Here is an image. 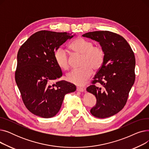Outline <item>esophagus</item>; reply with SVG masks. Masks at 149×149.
Wrapping results in <instances>:
<instances>
[{
  "instance_id": "34e87169",
  "label": "esophagus",
  "mask_w": 149,
  "mask_h": 149,
  "mask_svg": "<svg viewBox=\"0 0 149 149\" xmlns=\"http://www.w3.org/2000/svg\"><path fill=\"white\" fill-rule=\"evenodd\" d=\"M77 91H79V92H84L85 91V89L83 88H80V87H77Z\"/></svg>"
}]
</instances>
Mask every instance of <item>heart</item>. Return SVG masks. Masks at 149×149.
<instances>
[{"label":"heart","instance_id":"1","mask_svg":"<svg viewBox=\"0 0 149 149\" xmlns=\"http://www.w3.org/2000/svg\"><path fill=\"white\" fill-rule=\"evenodd\" d=\"M70 49L74 52L81 55L80 69L69 72L66 79L68 81L82 86L91 76L93 69L97 70L102 67L105 60V51L101 46H93V43L83 37H78L70 44ZM54 59L59 68L66 70L69 67V57L66 51L59 47L54 52Z\"/></svg>","mask_w":149,"mask_h":149}]
</instances>
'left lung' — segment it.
<instances>
[{
    "mask_svg": "<svg viewBox=\"0 0 149 149\" xmlns=\"http://www.w3.org/2000/svg\"><path fill=\"white\" fill-rule=\"evenodd\" d=\"M82 36L99 42L105 51L104 63L86 91L97 98V104L91 110L92 115L107 118L119 112L126 104L135 80V55L127 42L116 33L98 31Z\"/></svg>",
    "mask_w": 149,
    "mask_h": 149,
    "instance_id": "8db88e82",
    "label": "left lung"
}]
</instances>
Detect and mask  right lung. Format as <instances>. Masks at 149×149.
<instances>
[{"label": "right lung", "instance_id": "obj_1", "mask_svg": "<svg viewBox=\"0 0 149 149\" xmlns=\"http://www.w3.org/2000/svg\"><path fill=\"white\" fill-rule=\"evenodd\" d=\"M67 33L42 30L33 34L17 53L15 80L26 107L45 118L56 115L66 94L75 91V86L62 80L61 68L54 59L58 48L73 36Z\"/></svg>", "mask_w": 149, "mask_h": 149}]
</instances>
